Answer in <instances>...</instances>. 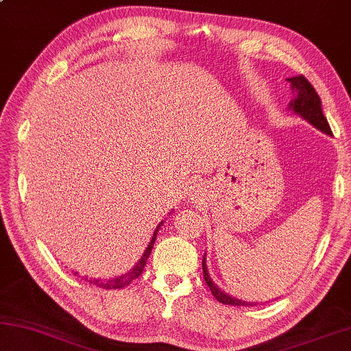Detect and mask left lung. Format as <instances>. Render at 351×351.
Returning <instances> with one entry per match:
<instances>
[{
	"instance_id": "obj_1",
	"label": "left lung",
	"mask_w": 351,
	"mask_h": 351,
	"mask_svg": "<svg viewBox=\"0 0 351 351\" xmlns=\"http://www.w3.org/2000/svg\"><path fill=\"white\" fill-rule=\"evenodd\" d=\"M287 81L290 82L291 90L295 93V99L290 103V109L295 113H298L299 117L304 118L305 121H308V123L313 127H316L317 130L327 133V135H331L328 121L322 113L321 98L319 95L316 93L315 87L311 86L307 81V78L302 75L291 76V78H287ZM202 271H204V281H206V284L208 285V289L212 291V295L216 298V301L227 305H253V304L256 305V302L241 301V299L227 295V293L218 289V285L212 281V278L208 275L206 258L202 259Z\"/></svg>"
}]
</instances>
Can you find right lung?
Masks as SVG:
<instances>
[{
    "mask_svg": "<svg viewBox=\"0 0 351 351\" xmlns=\"http://www.w3.org/2000/svg\"><path fill=\"white\" fill-rule=\"evenodd\" d=\"M161 224H162V222H161ZM161 224H159V226L156 227V230H155V233H154V237H152V241H150L149 247L145 248L143 258L138 261V264H136L135 267H133V269H132L129 273H125V275H121V276H118V278H113V279H97V278L88 279L87 276L82 278V279H86V281H88L90 284L97 285V287H101V289H106V290H117V289H123V287L129 285V284L133 281V279H136V278L143 273L144 267H145V263H147L149 254L152 253V248H154L156 234H158V232H159V227H161ZM75 275H76V273H75Z\"/></svg>",
    "mask_w": 351,
    "mask_h": 351,
    "instance_id": "add662e5",
    "label": "right lung"
}]
</instances>
